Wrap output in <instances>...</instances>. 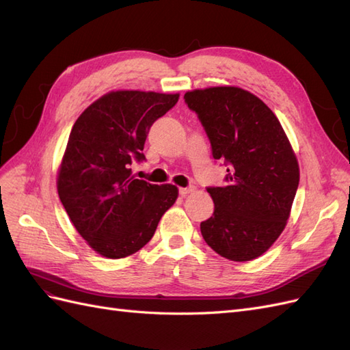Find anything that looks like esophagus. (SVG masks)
<instances>
[{"label":"esophagus","mask_w":350,"mask_h":350,"mask_svg":"<svg viewBox=\"0 0 350 350\" xmlns=\"http://www.w3.org/2000/svg\"><path fill=\"white\" fill-rule=\"evenodd\" d=\"M194 187H181L179 188V194H181L183 197H185L187 194H189V193H193L194 191Z\"/></svg>","instance_id":"esophagus-1"}]
</instances>
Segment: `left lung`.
<instances>
[{
  "mask_svg": "<svg viewBox=\"0 0 350 350\" xmlns=\"http://www.w3.org/2000/svg\"><path fill=\"white\" fill-rule=\"evenodd\" d=\"M208 135L213 157L228 165L226 185L210 187L213 216L201 221L207 245L232 261L262 256L283 232L299 184L298 159L278 116L235 86L185 93Z\"/></svg>",
  "mask_w": 350,
  "mask_h": 350,
  "instance_id": "obj_1",
  "label": "left lung"
}]
</instances>
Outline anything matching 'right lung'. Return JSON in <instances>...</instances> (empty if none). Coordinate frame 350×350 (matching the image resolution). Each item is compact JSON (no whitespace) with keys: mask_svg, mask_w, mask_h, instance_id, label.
Here are the masks:
<instances>
[{"mask_svg":"<svg viewBox=\"0 0 350 350\" xmlns=\"http://www.w3.org/2000/svg\"><path fill=\"white\" fill-rule=\"evenodd\" d=\"M178 99L179 93L115 90L89 105L72 125L58 169V196L74 228L103 257L142 250L178 198L175 185L149 184L130 169L144 161L152 124Z\"/></svg>","mask_w":350,"mask_h":350,"instance_id":"add662e5","label":"right lung"}]
</instances>
